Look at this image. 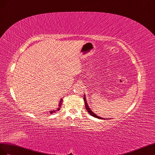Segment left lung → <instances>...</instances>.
<instances>
[{"label": "left lung", "mask_w": 155, "mask_h": 155, "mask_svg": "<svg viewBox=\"0 0 155 155\" xmlns=\"http://www.w3.org/2000/svg\"><path fill=\"white\" fill-rule=\"evenodd\" d=\"M86 97H85V95L84 96V103H85V107H86V110L88 112V113H89L91 116H94L95 117H97V118H98V119H104V118H102V117H99L98 116H97V115H95L94 112H93L91 110H90V108H89V107H88L87 106V103H86Z\"/></svg>", "instance_id": "1"}]
</instances>
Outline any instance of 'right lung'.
<instances>
[{
	"instance_id": "add662e5",
	"label": "right lung",
	"mask_w": 155,
	"mask_h": 155,
	"mask_svg": "<svg viewBox=\"0 0 155 155\" xmlns=\"http://www.w3.org/2000/svg\"><path fill=\"white\" fill-rule=\"evenodd\" d=\"M62 101H63V99H60V103H59V104H58V108H56V110H51V111L50 112V113H51V114H52V113H54V112H56L59 111L60 109L61 106V104H62Z\"/></svg>"
}]
</instances>
